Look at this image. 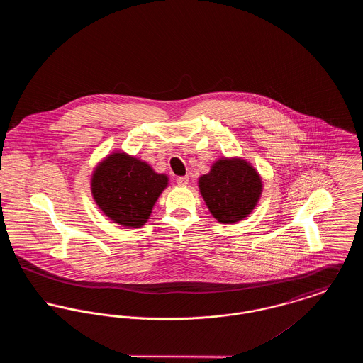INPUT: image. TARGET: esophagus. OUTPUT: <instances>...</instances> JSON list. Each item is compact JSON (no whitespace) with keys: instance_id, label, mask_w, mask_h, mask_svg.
Here are the masks:
<instances>
[{"instance_id":"1","label":"esophagus","mask_w":363,"mask_h":363,"mask_svg":"<svg viewBox=\"0 0 363 363\" xmlns=\"http://www.w3.org/2000/svg\"><path fill=\"white\" fill-rule=\"evenodd\" d=\"M177 184H178L179 186H186V185L189 184V177H188V175H185V177H178V178H177Z\"/></svg>"}]
</instances>
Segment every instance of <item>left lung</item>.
Returning a JSON list of instances; mask_svg holds the SVG:
<instances>
[{
	"mask_svg": "<svg viewBox=\"0 0 363 363\" xmlns=\"http://www.w3.org/2000/svg\"><path fill=\"white\" fill-rule=\"evenodd\" d=\"M200 193L220 223L243 220L259 203L262 181L256 169L240 157H222L199 179Z\"/></svg>",
	"mask_w": 363,
	"mask_h": 363,
	"instance_id": "1",
	"label": "left lung"
}]
</instances>
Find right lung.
Listing matches in <instances>:
<instances>
[{
	"label": "right lung",
	"instance_id": "1",
	"mask_svg": "<svg viewBox=\"0 0 363 363\" xmlns=\"http://www.w3.org/2000/svg\"><path fill=\"white\" fill-rule=\"evenodd\" d=\"M167 185L166 174L155 173L148 163L120 151L106 156L91 178L96 206L110 220L128 228L147 223Z\"/></svg>",
	"mask_w": 363,
	"mask_h": 363
}]
</instances>
